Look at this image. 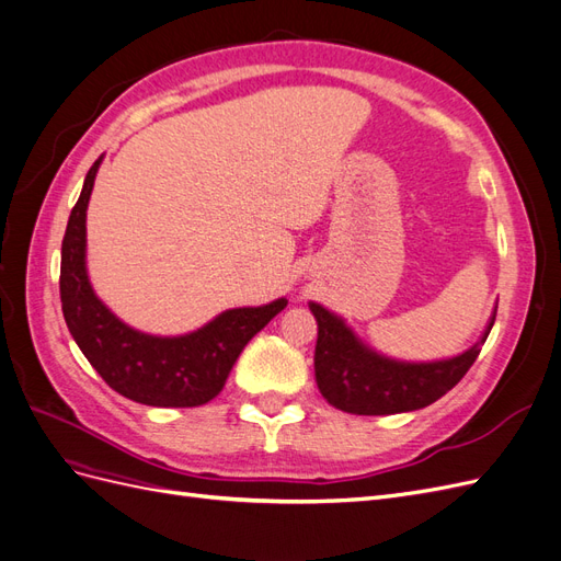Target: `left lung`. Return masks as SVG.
Segmentation results:
<instances>
[{"mask_svg": "<svg viewBox=\"0 0 561 561\" xmlns=\"http://www.w3.org/2000/svg\"><path fill=\"white\" fill-rule=\"evenodd\" d=\"M309 309L318 322L313 367L322 398L348 414L386 416L423 410L461 381L478 360L499 307L491 311L482 336L470 348L426 363L390 358L363 342L339 313L318 301H309Z\"/></svg>", "mask_w": 561, "mask_h": 561, "instance_id": "1", "label": "left lung"}]
</instances>
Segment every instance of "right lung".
Instances as JSON below:
<instances>
[{"label":"right lung","instance_id":"1","mask_svg":"<svg viewBox=\"0 0 561 561\" xmlns=\"http://www.w3.org/2000/svg\"><path fill=\"white\" fill-rule=\"evenodd\" d=\"M100 157L83 180L60 252V301L72 339L110 388L149 407H198L225 388L250 339L278 316L287 299L217 313L184 334H149L130 328L93 290L87 266V210Z\"/></svg>","mask_w":561,"mask_h":561}]
</instances>
